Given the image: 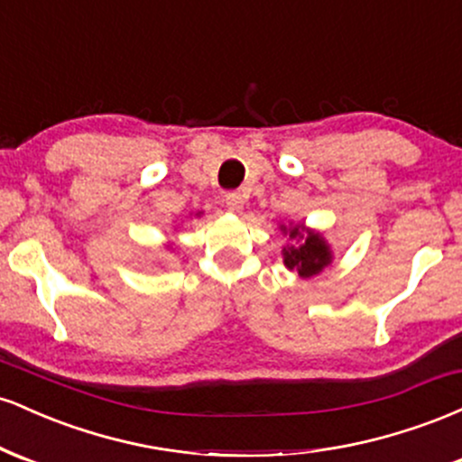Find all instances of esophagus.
Instances as JSON below:
<instances>
[{
	"label": "esophagus",
	"mask_w": 462,
	"mask_h": 462,
	"mask_svg": "<svg viewBox=\"0 0 462 462\" xmlns=\"http://www.w3.org/2000/svg\"><path fill=\"white\" fill-rule=\"evenodd\" d=\"M226 206L232 210V213H241L243 206H245V198H243L241 193H227Z\"/></svg>",
	"instance_id": "1"
}]
</instances>
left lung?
Returning a JSON list of instances; mask_svg holds the SVG:
<instances>
[{
    "instance_id": "8db88e82",
    "label": "left lung",
    "mask_w": 462,
    "mask_h": 462,
    "mask_svg": "<svg viewBox=\"0 0 462 462\" xmlns=\"http://www.w3.org/2000/svg\"><path fill=\"white\" fill-rule=\"evenodd\" d=\"M280 232L291 241V245L282 247V258L289 272H295L300 278H312L332 264V247L319 230L309 227L304 221H291L280 224Z\"/></svg>"
}]
</instances>
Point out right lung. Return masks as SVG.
I'll use <instances>...</instances> for the list:
<instances>
[{"label":"right lung","mask_w":462,"mask_h":462,"mask_svg":"<svg viewBox=\"0 0 462 462\" xmlns=\"http://www.w3.org/2000/svg\"><path fill=\"white\" fill-rule=\"evenodd\" d=\"M201 215H204V213H195V217H201ZM169 247H171V243H167V249Z\"/></svg>","instance_id":"right-lung-1"}]
</instances>
